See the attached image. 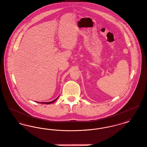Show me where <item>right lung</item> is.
<instances>
[{
    "label": "right lung",
    "instance_id": "1",
    "mask_svg": "<svg viewBox=\"0 0 147 147\" xmlns=\"http://www.w3.org/2000/svg\"><path fill=\"white\" fill-rule=\"evenodd\" d=\"M58 98H56L55 100H53V101H50V102H38L39 103H40V104H51V103H53V102H55L57 99Z\"/></svg>",
    "mask_w": 147,
    "mask_h": 147
}]
</instances>
